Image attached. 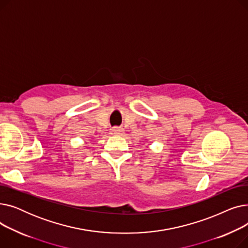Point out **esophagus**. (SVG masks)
<instances>
[{"mask_svg": "<svg viewBox=\"0 0 248 248\" xmlns=\"http://www.w3.org/2000/svg\"><path fill=\"white\" fill-rule=\"evenodd\" d=\"M124 133V129L123 127H112L110 129V134L113 136H122Z\"/></svg>", "mask_w": 248, "mask_h": 248, "instance_id": "esophagus-1", "label": "esophagus"}]
</instances>
